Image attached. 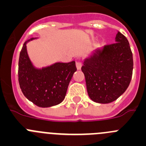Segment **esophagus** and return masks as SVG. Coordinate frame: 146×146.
Wrapping results in <instances>:
<instances>
[{"label":"esophagus","mask_w":146,"mask_h":146,"mask_svg":"<svg viewBox=\"0 0 146 146\" xmlns=\"http://www.w3.org/2000/svg\"><path fill=\"white\" fill-rule=\"evenodd\" d=\"M81 67H82V62L80 61L76 62V68H77L78 70H81Z\"/></svg>","instance_id":"1"}]
</instances>
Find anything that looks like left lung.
<instances>
[{
	"mask_svg": "<svg viewBox=\"0 0 146 146\" xmlns=\"http://www.w3.org/2000/svg\"><path fill=\"white\" fill-rule=\"evenodd\" d=\"M133 58L127 38L120 32L115 43L93 52L84 61L81 70L92 100L110 103L128 88L132 76Z\"/></svg>",
	"mask_w": 146,
	"mask_h": 146,
	"instance_id": "left-lung-1",
	"label": "left lung"
}]
</instances>
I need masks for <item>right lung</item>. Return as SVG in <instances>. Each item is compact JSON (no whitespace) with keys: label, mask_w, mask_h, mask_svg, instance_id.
<instances>
[{"label":"right lung","mask_w":146,"mask_h":146,"mask_svg":"<svg viewBox=\"0 0 146 146\" xmlns=\"http://www.w3.org/2000/svg\"><path fill=\"white\" fill-rule=\"evenodd\" d=\"M26 41L20 52L18 77L22 92L38 107L48 108L61 103L68 85L76 71V62H56L41 69L36 68L29 58Z\"/></svg>","instance_id":"obj_1"}]
</instances>
